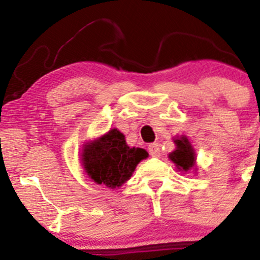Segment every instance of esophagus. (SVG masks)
Listing matches in <instances>:
<instances>
[{"mask_svg": "<svg viewBox=\"0 0 260 260\" xmlns=\"http://www.w3.org/2000/svg\"><path fill=\"white\" fill-rule=\"evenodd\" d=\"M148 152L152 157H159L161 149H159L158 143H151V145L148 146Z\"/></svg>", "mask_w": 260, "mask_h": 260, "instance_id": "1", "label": "esophagus"}]
</instances>
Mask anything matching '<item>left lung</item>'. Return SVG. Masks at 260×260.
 Listing matches in <instances>:
<instances>
[{
	"instance_id": "obj_1",
	"label": "left lung",
	"mask_w": 260,
	"mask_h": 260,
	"mask_svg": "<svg viewBox=\"0 0 260 260\" xmlns=\"http://www.w3.org/2000/svg\"><path fill=\"white\" fill-rule=\"evenodd\" d=\"M175 142H176L177 148L170 154V158L174 161V164H176L177 169L188 171L191 167L195 166V152H193L192 146L186 137H181Z\"/></svg>"
}]
</instances>
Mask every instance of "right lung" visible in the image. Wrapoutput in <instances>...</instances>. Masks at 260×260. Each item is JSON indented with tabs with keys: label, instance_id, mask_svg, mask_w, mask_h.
<instances>
[{
	"label": "right lung",
	"instance_id": "right-lung-1",
	"mask_svg": "<svg viewBox=\"0 0 260 260\" xmlns=\"http://www.w3.org/2000/svg\"><path fill=\"white\" fill-rule=\"evenodd\" d=\"M148 156L143 148H129L118 129L84 146L81 153L84 169L94 182L114 188L132 176L136 166Z\"/></svg>",
	"mask_w": 260,
	"mask_h": 260
}]
</instances>
